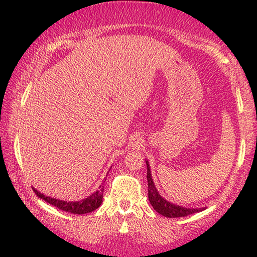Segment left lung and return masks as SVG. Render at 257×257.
I'll return each instance as SVG.
<instances>
[{
  "label": "left lung",
  "instance_id": "8db88e82",
  "mask_svg": "<svg viewBox=\"0 0 257 257\" xmlns=\"http://www.w3.org/2000/svg\"><path fill=\"white\" fill-rule=\"evenodd\" d=\"M146 165H147V181H149V200L156 212L166 217H184V216L191 215V214L201 212L203 208H185V207L173 205L172 202H168L167 200H165L163 196L159 194V192L157 191L156 186L153 184L152 175H151L150 166L147 161H146Z\"/></svg>",
  "mask_w": 257,
  "mask_h": 257
}]
</instances>
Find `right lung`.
<instances>
[{
    "instance_id": "1",
    "label": "right lung",
    "mask_w": 257,
    "mask_h": 257,
    "mask_svg": "<svg viewBox=\"0 0 257 257\" xmlns=\"http://www.w3.org/2000/svg\"><path fill=\"white\" fill-rule=\"evenodd\" d=\"M35 194H36L38 198L43 199L50 205L57 207L58 209L64 210V212L72 213V214H86L90 212H93L96 210L98 207L101 205L103 202V193H104V187L100 186L99 189L97 192H94L93 194L87 196L86 199L80 200V201H62V200L50 198V196H45L37 191V189L34 188Z\"/></svg>"
}]
</instances>
